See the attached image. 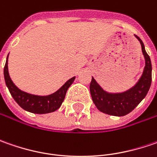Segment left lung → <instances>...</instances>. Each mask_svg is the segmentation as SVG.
Returning a JSON list of instances; mask_svg holds the SVG:
<instances>
[{"label":"left lung","instance_id":"1","mask_svg":"<svg viewBox=\"0 0 157 157\" xmlns=\"http://www.w3.org/2000/svg\"><path fill=\"white\" fill-rule=\"evenodd\" d=\"M145 57V67L136 85L121 94H108L98 85L94 78L90 84V92L96 107L102 113L113 116H124L132 112L148 94L152 80V65L150 57L145 51L142 41L137 36Z\"/></svg>","mask_w":157,"mask_h":157}]
</instances>
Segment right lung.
Wrapping results in <instances>:
<instances>
[{"mask_svg":"<svg viewBox=\"0 0 157 157\" xmlns=\"http://www.w3.org/2000/svg\"><path fill=\"white\" fill-rule=\"evenodd\" d=\"M8 57L4 66V78L6 85L9 88V93L14 98L15 102L24 110L33 113H39V114L48 113L57 110L62 105L66 92L70 87V86L74 81L75 77L70 78L62 87L59 88L54 94L50 95L37 96V95L27 94L16 87L15 84L11 80L9 74V69H8Z\"/></svg>","mask_w":157,"mask_h":157,"instance_id":"right-lung-1","label":"right lung"}]
</instances>
